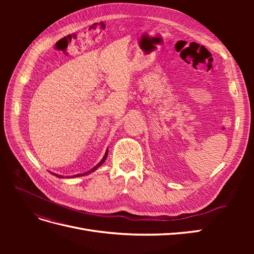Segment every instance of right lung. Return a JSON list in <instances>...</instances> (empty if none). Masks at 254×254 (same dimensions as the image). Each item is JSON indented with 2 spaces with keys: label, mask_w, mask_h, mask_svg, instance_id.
I'll list each match as a JSON object with an SVG mask.
<instances>
[{
  "label": "right lung",
  "mask_w": 254,
  "mask_h": 254,
  "mask_svg": "<svg viewBox=\"0 0 254 254\" xmlns=\"http://www.w3.org/2000/svg\"><path fill=\"white\" fill-rule=\"evenodd\" d=\"M107 156H108V149H107V151H106V153H105V156H104V158L101 160V162L99 163H97L93 168H91L90 171H88V172H86V173H83V174H78V175H74L73 177H66V178H75V177H80V176H86V175H89V174H91V173H93L94 171H96L97 168L101 166L105 161H106V159H107ZM51 174H53L54 176H56V177H58V178H64V176H61V175H57V174H55V173H51Z\"/></svg>",
  "instance_id": "1"
}]
</instances>
